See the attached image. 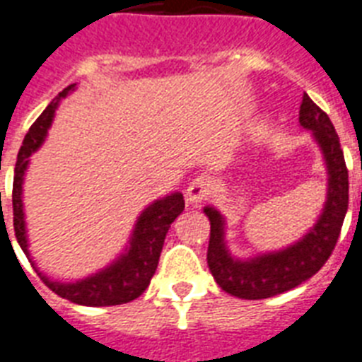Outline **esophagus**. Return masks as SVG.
Listing matches in <instances>:
<instances>
[{"label": "esophagus", "mask_w": 362, "mask_h": 362, "mask_svg": "<svg viewBox=\"0 0 362 362\" xmlns=\"http://www.w3.org/2000/svg\"><path fill=\"white\" fill-rule=\"evenodd\" d=\"M211 193H214V180H211L210 176H197L195 180L187 186L186 201L189 204H199V202L206 201Z\"/></svg>", "instance_id": "1"}]
</instances>
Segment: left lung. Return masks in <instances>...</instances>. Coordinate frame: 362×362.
Masks as SVG:
<instances>
[{"label": "left lung", "instance_id": "left-lung-1", "mask_svg": "<svg viewBox=\"0 0 362 362\" xmlns=\"http://www.w3.org/2000/svg\"><path fill=\"white\" fill-rule=\"evenodd\" d=\"M299 124L313 132L324 154L327 169V197L324 210L313 228L292 245L252 258L232 257L225 242V217L211 206H204L210 219L208 267L216 283L240 299H266L288 292L322 269L331 257L348 211V169L340 148L339 135L327 113L320 110L308 95L299 107Z\"/></svg>", "mask_w": 362, "mask_h": 362}]
</instances>
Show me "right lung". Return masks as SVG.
I'll return each mask as SVG.
<instances>
[{
	"label": "right lung",
	"instance_id": "right-lung-1",
	"mask_svg": "<svg viewBox=\"0 0 362 362\" xmlns=\"http://www.w3.org/2000/svg\"><path fill=\"white\" fill-rule=\"evenodd\" d=\"M76 89V83L69 85L61 90L57 98L49 102V105L42 111V115L33 122L25 134L22 148L18 152V160L14 167V184H13V216H14V234L18 240L20 247L33 264L31 252H29L28 230H25V214H23V176L29 167V156L37 152L48 135L52 120H54L55 110L59 102ZM184 211V197L180 191H175L171 195L161 197L158 201L141 211L135 221L134 232L130 242L126 245L124 252H120L117 260L105 266L104 269L93 273L89 277L79 279L76 283H61L52 281L44 273L37 269L38 277L42 283L72 303L85 305V307H110V305L130 303L135 298H139L151 284L152 275L156 273L158 260H160L161 247L165 242L167 230L171 223Z\"/></svg>",
	"mask_w": 362,
	"mask_h": 362
}]
</instances>
